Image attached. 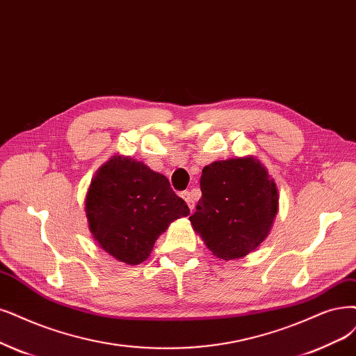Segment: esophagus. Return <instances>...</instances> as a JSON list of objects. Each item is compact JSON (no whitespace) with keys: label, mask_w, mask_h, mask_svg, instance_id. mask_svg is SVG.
Masks as SVG:
<instances>
[{"label":"esophagus","mask_w":356,"mask_h":356,"mask_svg":"<svg viewBox=\"0 0 356 356\" xmlns=\"http://www.w3.org/2000/svg\"><path fill=\"white\" fill-rule=\"evenodd\" d=\"M181 198L186 201V204H188V207H189L191 209L195 208V196H193L192 192H188V191L181 192Z\"/></svg>","instance_id":"1"}]
</instances>
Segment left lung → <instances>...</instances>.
Masks as SVG:
<instances>
[{
  "instance_id": "obj_1",
  "label": "left lung",
  "mask_w": 356,
  "mask_h": 356,
  "mask_svg": "<svg viewBox=\"0 0 356 356\" xmlns=\"http://www.w3.org/2000/svg\"><path fill=\"white\" fill-rule=\"evenodd\" d=\"M201 191L202 198L189 220L217 258L245 257L267 238L277 214L279 192L254 156L204 167Z\"/></svg>"
}]
</instances>
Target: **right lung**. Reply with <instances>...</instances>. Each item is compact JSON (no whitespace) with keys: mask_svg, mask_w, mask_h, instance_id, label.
Returning <instances> with one entry per match:
<instances>
[{"mask_svg":"<svg viewBox=\"0 0 356 356\" xmlns=\"http://www.w3.org/2000/svg\"><path fill=\"white\" fill-rule=\"evenodd\" d=\"M89 230L105 252L126 264L147 259L154 243L189 207L165 176L134 158L113 156L92 180L86 195Z\"/></svg>","mask_w":356,"mask_h":356,"instance_id":"add662e5","label":"right lung"}]
</instances>
